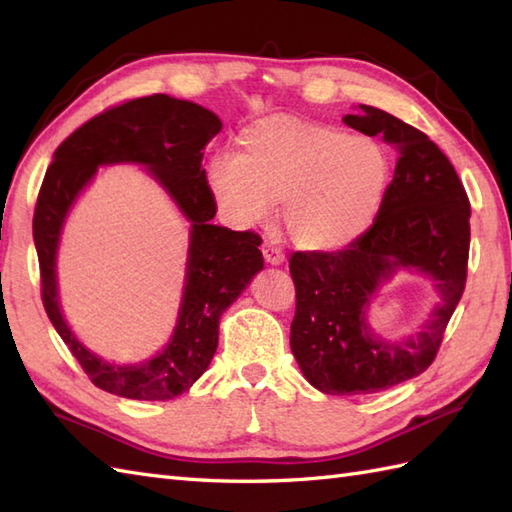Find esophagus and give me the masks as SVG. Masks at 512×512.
<instances>
[{
    "label": "esophagus",
    "mask_w": 512,
    "mask_h": 512,
    "mask_svg": "<svg viewBox=\"0 0 512 512\" xmlns=\"http://www.w3.org/2000/svg\"><path fill=\"white\" fill-rule=\"evenodd\" d=\"M263 256H265V260L269 265H274V267H278V265H282L285 263V254H282V249L280 247H276L274 243H263Z\"/></svg>",
    "instance_id": "1"
}]
</instances>
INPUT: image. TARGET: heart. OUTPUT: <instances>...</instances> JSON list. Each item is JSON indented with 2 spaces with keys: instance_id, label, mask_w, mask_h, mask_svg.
<instances>
[{
  "instance_id": "1",
  "label": "heart",
  "mask_w": 512,
  "mask_h": 512,
  "mask_svg": "<svg viewBox=\"0 0 512 512\" xmlns=\"http://www.w3.org/2000/svg\"><path fill=\"white\" fill-rule=\"evenodd\" d=\"M388 175L381 144L287 116L254 122L241 135V153L221 151L206 168L223 221L265 223L282 201L287 234L306 252H333L366 232Z\"/></svg>"
}]
</instances>
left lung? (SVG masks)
Here are the masks:
<instances>
[{"label":"left lung","mask_w":512,"mask_h":512,"mask_svg":"<svg viewBox=\"0 0 512 512\" xmlns=\"http://www.w3.org/2000/svg\"><path fill=\"white\" fill-rule=\"evenodd\" d=\"M348 127L381 133L399 162L374 219L342 252H295L291 350L324 394H372L425 372L462 298L471 206L447 155L425 133L381 109L359 105ZM399 270L435 282L439 302L416 336L388 340L369 326L378 289Z\"/></svg>","instance_id":"left-lung-1"}]
</instances>
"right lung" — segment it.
Masks as SVG:
<instances>
[{"instance_id":"obj_1","label":"right lung","mask_w":512,"mask_h":512,"mask_svg":"<svg viewBox=\"0 0 512 512\" xmlns=\"http://www.w3.org/2000/svg\"><path fill=\"white\" fill-rule=\"evenodd\" d=\"M223 129L217 113L190 100L155 94L113 107L76 129L45 173L32 236L41 295L56 333L94 385L135 401H170L192 388L219 346V320L263 269L260 236L210 223L217 214L201 168L208 142ZM138 163L191 223L185 291L174 335L153 358L116 364L89 351L64 322L55 256L66 217L100 165Z\"/></svg>"}]
</instances>
